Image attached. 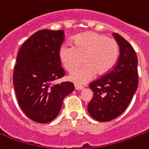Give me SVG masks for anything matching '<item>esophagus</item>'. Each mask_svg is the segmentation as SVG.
Instances as JSON below:
<instances>
[{"label": "esophagus", "instance_id": "1", "mask_svg": "<svg viewBox=\"0 0 149 149\" xmlns=\"http://www.w3.org/2000/svg\"><path fill=\"white\" fill-rule=\"evenodd\" d=\"M75 89L77 90V91H81V90L84 89V87H82V86H78V85H76V86H75Z\"/></svg>", "mask_w": 149, "mask_h": 149}]
</instances>
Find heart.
Instances as JSON below:
<instances>
[{
  "mask_svg": "<svg viewBox=\"0 0 149 149\" xmlns=\"http://www.w3.org/2000/svg\"><path fill=\"white\" fill-rule=\"evenodd\" d=\"M119 54V44L114 38L94 32L77 35L73 46L64 43L58 51L60 61L69 72L76 70L84 58L85 65L69 77L77 84H87L97 72L100 76L109 73L115 66Z\"/></svg>",
  "mask_w": 149,
  "mask_h": 149,
  "instance_id": "obj_1",
  "label": "heart"
}]
</instances>
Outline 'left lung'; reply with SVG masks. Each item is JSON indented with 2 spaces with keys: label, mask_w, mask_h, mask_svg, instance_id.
Here are the masks:
<instances>
[{
  "label": "left lung",
  "mask_w": 149,
  "mask_h": 149,
  "mask_svg": "<svg viewBox=\"0 0 149 149\" xmlns=\"http://www.w3.org/2000/svg\"><path fill=\"white\" fill-rule=\"evenodd\" d=\"M120 47V57L109 73L91 83L94 97L87 105L91 117L108 122L118 117L138 89V58L133 47L120 34L112 33Z\"/></svg>",
  "instance_id": "1"
}]
</instances>
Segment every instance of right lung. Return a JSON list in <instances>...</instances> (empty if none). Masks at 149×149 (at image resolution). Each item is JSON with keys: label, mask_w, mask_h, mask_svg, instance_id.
<instances>
[{"label": "right lung", "mask_w": 149, "mask_h": 149, "mask_svg": "<svg viewBox=\"0 0 149 149\" xmlns=\"http://www.w3.org/2000/svg\"><path fill=\"white\" fill-rule=\"evenodd\" d=\"M63 30L41 29L23 43L16 58L13 84L19 105L27 117L46 123L58 115L62 102L74 91L71 82L54 84L65 71L58 56Z\"/></svg>", "instance_id": "1"}]
</instances>
